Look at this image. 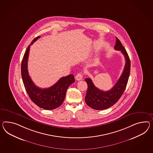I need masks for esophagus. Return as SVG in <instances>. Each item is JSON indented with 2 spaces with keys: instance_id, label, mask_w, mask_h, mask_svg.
I'll return each instance as SVG.
<instances>
[{
  "instance_id": "obj_1",
  "label": "esophagus",
  "mask_w": 153,
  "mask_h": 153,
  "mask_svg": "<svg viewBox=\"0 0 153 153\" xmlns=\"http://www.w3.org/2000/svg\"><path fill=\"white\" fill-rule=\"evenodd\" d=\"M75 78H76V79L77 80H82V74H81V73H78V74L76 75V76H75Z\"/></svg>"
}]
</instances>
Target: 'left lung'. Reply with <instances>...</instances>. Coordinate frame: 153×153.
<instances>
[{"instance_id": "8db88e82", "label": "left lung", "mask_w": 153, "mask_h": 153, "mask_svg": "<svg viewBox=\"0 0 153 153\" xmlns=\"http://www.w3.org/2000/svg\"><path fill=\"white\" fill-rule=\"evenodd\" d=\"M114 49L120 51L126 59L124 71L115 85L110 90L105 91L95 86L91 79H85L88 84L85 100L88 105L95 110L106 109L115 104L122 97L128 83L130 71V60L125 48L117 38Z\"/></svg>"}]
</instances>
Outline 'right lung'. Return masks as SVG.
<instances>
[{"label":"right lung","mask_w":153,"mask_h":153,"mask_svg":"<svg viewBox=\"0 0 153 153\" xmlns=\"http://www.w3.org/2000/svg\"><path fill=\"white\" fill-rule=\"evenodd\" d=\"M40 37L37 36L33 40L24 55L21 66L22 77L25 90L32 102L44 109H54L63 103L68 87L75 82L74 76L70 74L62 77L54 85L48 88L42 89L35 85L28 73L27 60L30 45Z\"/></svg>","instance_id":"1"}]
</instances>
